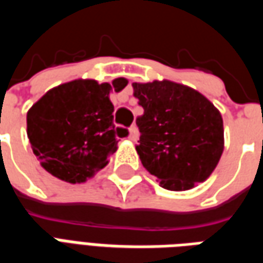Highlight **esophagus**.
<instances>
[{
	"label": "esophagus",
	"instance_id": "34e87169",
	"mask_svg": "<svg viewBox=\"0 0 263 263\" xmlns=\"http://www.w3.org/2000/svg\"><path fill=\"white\" fill-rule=\"evenodd\" d=\"M129 139H131V141H134V142H135V141H137L138 139V126L137 125H132L131 128H129Z\"/></svg>",
	"mask_w": 263,
	"mask_h": 263
}]
</instances>
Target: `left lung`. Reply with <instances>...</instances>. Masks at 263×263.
Masks as SVG:
<instances>
[{
  "instance_id": "left-lung-1",
  "label": "left lung",
  "mask_w": 263,
  "mask_h": 263,
  "mask_svg": "<svg viewBox=\"0 0 263 263\" xmlns=\"http://www.w3.org/2000/svg\"><path fill=\"white\" fill-rule=\"evenodd\" d=\"M143 108L137 152L160 186L180 192L213 173L224 149L218 109L203 94L173 81L132 83Z\"/></svg>"
}]
</instances>
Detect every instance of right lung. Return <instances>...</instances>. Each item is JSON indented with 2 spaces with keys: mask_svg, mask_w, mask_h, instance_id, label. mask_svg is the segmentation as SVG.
Wrapping results in <instances>:
<instances>
[{
  "mask_svg": "<svg viewBox=\"0 0 263 263\" xmlns=\"http://www.w3.org/2000/svg\"><path fill=\"white\" fill-rule=\"evenodd\" d=\"M126 79L111 84L73 80L49 90L26 115L32 151L60 180L83 183L108 163L128 129L115 126L109 92L121 91Z\"/></svg>",
  "mask_w": 263,
  "mask_h": 263,
  "instance_id": "1",
  "label": "right lung"
}]
</instances>
